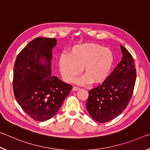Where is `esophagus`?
<instances>
[{
  "label": "esophagus",
  "instance_id": "1",
  "mask_svg": "<svg viewBox=\"0 0 150 150\" xmlns=\"http://www.w3.org/2000/svg\"><path fill=\"white\" fill-rule=\"evenodd\" d=\"M72 90H73V91H77V90H80V88L79 87H76V86H74Z\"/></svg>",
  "mask_w": 150,
  "mask_h": 150
}]
</instances>
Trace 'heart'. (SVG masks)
<instances>
[{"instance_id":"heart-1","label":"heart","mask_w":150,"mask_h":150,"mask_svg":"<svg viewBox=\"0 0 150 150\" xmlns=\"http://www.w3.org/2000/svg\"><path fill=\"white\" fill-rule=\"evenodd\" d=\"M113 62L111 50L96 43L74 47L69 54H62L59 60L60 72L67 82H72L83 68L85 75L76 80L80 84L103 83L109 77Z\"/></svg>"}]
</instances>
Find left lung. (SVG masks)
Listing matches in <instances>:
<instances>
[{"mask_svg": "<svg viewBox=\"0 0 150 150\" xmlns=\"http://www.w3.org/2000/svg\"><path fill=\"white\" fill-rule=\"evenodd\" d=\"M122 60L101 85L89 91L86 108L91 117L101 123L114 119L126 109L134 88L136 70L132 56L120 45Z\"/></svg>", "mask_w": 150, "mask_h": 150, "instance_id": "1", "label": "left lung"}]
</instances>
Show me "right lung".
Returning a JSON list of instances; mask_svg holds the SVG:
<instances>
[{
	"label": "right lung",
	"instance_id": "add662e5",
	"mask_svg": "<svg viewBox=\"0 0 150 150\" xmlns=\"http://www.w3.org/2000/svg\"><path fill=\"white\" fill-rule=\"evenodd\" d=\"M55 38H37L19 54L14 63L13 90L18 103L37 121H45L59 111L72 86L51 74ZM44 58L45 63L40 60Z\"/></svg>",
	"mask_w": 150,
	"mask_h": 150
}]
</instances>
